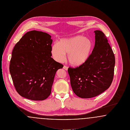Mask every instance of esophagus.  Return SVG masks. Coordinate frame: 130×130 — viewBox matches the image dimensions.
Masks as SVG:
<instances>
[{
  "instance_id": "34e87169",
  "label": "esophagus",
  "mask_w": 130,
  "mask_h": 130,
  "mask_svg": "<svg viewBox=\"0 0 130 130\" xmlns=\"http://www.w3.org/2000/svg\"><path fill=\"white\" fill-rule=\"evenodd\" d=\"M63 69L64 70H68V67H67V66H63Z\"/></svg>"
}]
</instances>
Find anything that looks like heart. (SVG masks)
I'll return each instance as SVG.
<instances>
[{"mask_svg": "<svg viewBox=\"0 0 130 130\" xmlns=\"http://www.w3.org/2000/svg\"><path fill=\"white\" fill-rule=\"evenodd\" d=\"M93 44L89 38L76 36L60 40L58 44H54L51 48L53 58L62 62L68 54L69 63L74 66H79L86 62L92 52Z\"/></svg>", "mask_w": 130, "mask_h": 130, "instance_id": "1", "label": "heart"}]
</instances>
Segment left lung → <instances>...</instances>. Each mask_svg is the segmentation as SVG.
<instances>
[{"label":"left lung","instance_id":"obj_1","mask_svg":"<svg viewBox=\"0 0 130 130\" xmlns=\"http://www.w3.org/2000/svg\"><path fill=\"white\" fill-rule=\"evenodd\" d=\"M95 45L88 60L76 68H68L72 88L78 97L89 99L108 89L112 81L115 57L107 38L96 30Z\"/></svg>","mask_w":130,"mask_h":130}]
</instances>
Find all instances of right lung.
Returning a JSON list of instances; mask_svg holds the SVG:
<instances>
[{
  "mask_svg": "<svg viewBox=\"0 0 130 130\" xmlns=\"http://www.w3.org/2000/svg\"><path fill=\"white\" fill-rule=\"evenodd\" d=\"M52 42L48 34L34 30L26 33L14 46L9 69L21 96L37 101L50 95L56 72L63 67L51 57Z\"/></svg>",
  "mask_w": 130,
  "mask_h": 130,
  "instance_id": "right-lung-1",
  "label": "right lung"
}]
</instances>
